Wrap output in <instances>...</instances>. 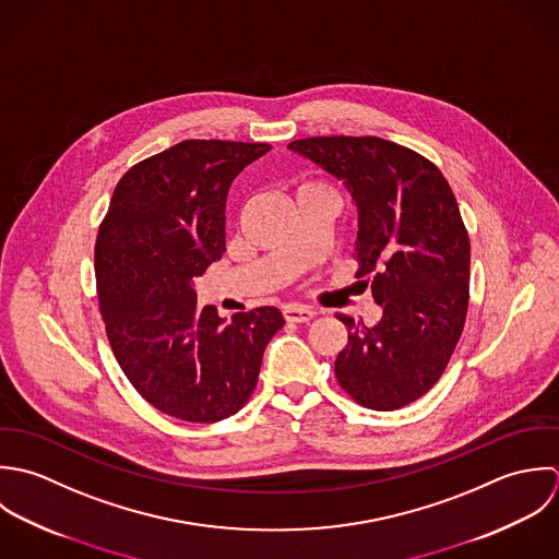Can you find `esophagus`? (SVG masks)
<instances>
[{
    "mask_svg": "<svg viewBox=\"0 0 559 559\" xmlns=\"http://www.w3.org/2000/svg\"><path fill=\"white\" fill-rule=\"evenodd\" d=\"M283 318L292 324H309L313 318H316V311L313 309H307V307H298V305H289L283 309Z\"/></svg>",
    "mask_w": 559,
    "mask_h": 559,
    "instance_id": "obj_1",
    "label": "esophagus"
}]
</instances>
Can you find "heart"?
<instances>
[{
    "label": "heart",
    "mask_w": 559,
    "mask_h": 559,
    "mask_svg": "<svg viewBox=\"0 0 559 559\" xmlns=\"http://www.w3.org/2000/svg\"><path fill=\"white\" fill-rule=\"evenodd\" d=\"M307 192H333L324 181H318V179H307L298 186V194H307ZM296 194V197H298Z\"/></svg>",
    "instance_id": "b5f03b06"
}]
</instances>
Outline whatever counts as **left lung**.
I'll return each mask as SVG.
<instances>
[{
    "mask_svg": "<svg viewBox=\"0 0 559 559\" xmlns=\"http://www.w3.org/2000/svg\"><path fill=\"white\" fill-rule=\"evenodd\" d=\"M292 151L343 179L358 210L356 278L382 307L376 326L336 316L347 343L336 382L360 406L397 411L443 376L468 309L471 243L443 173L376 135H316Z\"/></svg>",
    "mask_w": 559,
    "mask_h": 559,
    "instance_id": "1",
    "label": "left lung"
}]
</instances>
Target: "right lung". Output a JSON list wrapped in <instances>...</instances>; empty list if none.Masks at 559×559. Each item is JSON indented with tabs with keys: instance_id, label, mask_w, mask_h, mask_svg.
Masks as SVG:
<instances>
[{
	"instance_id": "obj_1",
	"label": "right lung",
	"mask_w": 559,
	"mask_h": 559,
	"mask_svg": "<svg viewBox=\"0 0 559 559\" xmlns=\"http://www.w3.org/2000/svg\"><path fill=\"white\" fill-rule=\"evenodd\" d=\"M265 142L183 140L131 166L95 243L99 311L114 356L159 413L216 424L252 395L263 349L285 320L276 307L235 313L199 307L194 278L224 250L233 179Z\"/></svg>"
}]
</instances>
